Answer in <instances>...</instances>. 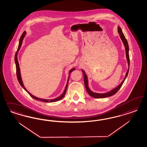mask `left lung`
<instances>
[{
    "label": "left lung",
    "mask_w": 147,
    "mask_h": 147,
    "mask_svg": "<svg viewBox=\"0 0 147 147\" xmlns=\"http://www.w3.org/2000/svg\"><path fill=\"white\" fill-rule=\"evenodd\" d=\"M118 32L120 34V36L121 39L122 41H123L124 45H125V54H126V57H127V59L128 61V69L126 73L125 74V76L124 80L122 81V82L121 83L120 85H119L117 87H116L115 88L111 90V91L106 93H96L93 92L92 91H91L89 88H88V79H87V76H86V74H85V71H84L83 70H82V71L84 74V83H85V87L87 92H88V93L89 94V95L93 97L94 98H107V97H109V96H111L112 95H114L116 93H117L118 92V90L120 89L121 87L122 86V85H123L124 81H125V79H126L127 76L128 74V72H129V66H130V60H129V46H128V44L127 42V40L125 39V36L123 33V32L122 31V30L120 27H118Z\"/></svg>",
    "instance_id": "obj_1"
}]
</instances>
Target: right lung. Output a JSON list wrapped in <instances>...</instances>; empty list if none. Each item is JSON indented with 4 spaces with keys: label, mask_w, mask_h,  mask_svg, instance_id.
I'll list each match as a JSON object with an SVG mask.
<instances>
[{
    "label": "right lung",
    "mask_w": 147,
    "mask_h": 147,
    "mask_svg": "<svg viewBox=\"0 0 147 147\" xmlns=\"http://www.w3.org/2000/svg\"><path fill=\"white\" fill-rule=\"evenodd\" d=\"M25 33H26V32H24L22 34V35L21 36V37H20V38L19 44V46H18V49H17V52H16V55H15V57H14V60H15V62H16V73H17V79H18V81H19L20 85L22 86V88L25 89L28 93L30 94V95L31 96L32 98L36 99V100L40 101H43V102H53L58 101L59 100H61V99L65 96V94L66 93L67 86H68V81H69V76H70V75L69 76V77H68V81H67V85H66V87H65V90H64L63 93L60 96H59L58 98H55L53 99V100H46V99H42V98H36V96H33V95H32L29 92H28V91L25 88L24 86V84H23V83H22V78H21L20 71V68H19V63H18V59H17V52H18V51L19 50V49H20V47H21V46H22L23 38H24V37L25 36ZM74 70H75V68L71 69V70L69 72V74H70L71 71H73Z\"/></svg>",
    "instance_id": "right-lung-1"
}]
</instances>
